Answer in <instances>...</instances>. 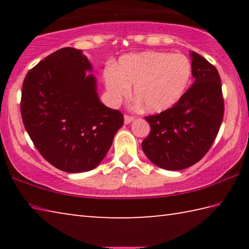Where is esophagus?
Wrapping results in <instances>:
<instances>
[{
	"label": "esophagus",
	"mask_w": 249,
	"mask_h": 249,
	"mask_svg": "<svg viewBox=\"0 0 249 249\" xmlns=\"http://www.w3.org/2000/svg\"><path fill=\"white\" fill-rule=\"evenodd\" d=\"M133 121H134V117H133V116H129V115H125V116H124V123H125V124L132 123Z\"/></svg>",
	"instance_id": "1"
}]
</instances>
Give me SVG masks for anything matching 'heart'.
<instances>
[{
	"instance_id": "1",
	"label": "heart",
	"mask_w": 249,
	"mask_h": 249,
	"mask_svg": "<svg viewBox=\"0 0 249 249\" xmlns=\"http://www.w3.org/2000/svg\"><path fill=\"white\" fill-rule=\"evenodd\" d=\"M191 77V65L180 53L146 52L126 54L116 70L105 72V86L114 102L129 93L134 84V95L149 112L169 108L183 95Z\"/></svg>"
}]
</instances>
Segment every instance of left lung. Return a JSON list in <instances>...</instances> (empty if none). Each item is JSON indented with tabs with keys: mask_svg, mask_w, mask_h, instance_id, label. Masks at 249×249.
Wrapping results in <instances>:
<instances>
[{
	"mask_svg": "<svg viewBox=\"0 0 249 249\" xmlns=\"http://www.w3.org/2000/svg\"><path fill=\"white\" fill-rule=\"evenodd\" d=\"M195 82L174 107L146 116L150 133L142 148L154 165L166 170H182L204 157L220 130L224 115L221 78L213 65L195 52Z\"/></svg>",
	"mask_w": 249,
	"mask_h": 249,
	"instance_id": "1",
	"label": "left lung"
}]
</instances>
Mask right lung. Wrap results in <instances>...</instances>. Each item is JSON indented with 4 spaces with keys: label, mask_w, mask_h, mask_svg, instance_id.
Segmentation results:
<instances>
[{
    "label": "right lung",
    "mask_w": 249,
    "mask_h": 249,
    "mask_svg": "<svg viewBox=\"0 0 249 249\" xmlns=\"http://www.w3.org/2000/svg\"><path fill=\"white\" fill-rule=\"evenodd\" d=\"M93 67L82 50L66 47L27 72L20 113L40 155L53 167L77 174L102 161L123 114L101 102Z\"/></svg>",
    "instance_id": "add662e5"
}]
</instances>
